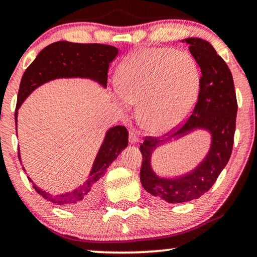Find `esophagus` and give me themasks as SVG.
<instances>
[{"instance_id":"34e87169","label":"esophagus","mask_w":257,"mask_h":257,"mask_svg":"<svg viewBox=\"0 0 257 257\" xmlns=\"http://www.w3.org/2000/svg\"><path fill=\"white\" fill-rule=\"evenodd\" d=\"M139 136H137V134H136V132H134V130H130L129 132V143L130 144H137L139 143Z\"/></svg>"}]
</instances>
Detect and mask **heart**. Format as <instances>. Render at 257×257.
<instances>
[{
	"mask_svg": "<svg viewBox=\"0 0 257 257\" xmlns=\"http://www.w3.org/2000/svg\"><path fill=\"white\" fill-rule=\"evenodd\" d=\"M200 71L194 59L171 48H149L134 52L117 71L118 106L141 102V121L154 135L175 130L198 100Z\"/></svg>",
	"mask_w": 257,
	"mask_h": 257,
	"instance_id": "1",
	"label": "heart"
}]
</instances>
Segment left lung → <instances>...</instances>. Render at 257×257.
Listing matches in <instances>:
<instances>
[{
	"label": "left lung",
	"mask_w": 257,
	"mask_h": 257,
	"mask_svg": "<svg viewBox=\"0 0 257 257\" xmlns=\"http://www.w3.org/2000/svg\"><path fill=\"white\" fill-rule=\"evenodd\" d=\"M190 52L200 67V91L198 102L186 123L165 140L146 139L140 150L143 156L141 183L147 192L158 199L180 204L198 199L215 183L232 155L237 103L233 77L228 66L214 48L201 38H185ZM194 131L210 136L209 150L199 164L178 175H160L152 165L156 149L168 145Z\"/></svg>",
	"instance_id": "obj_1"
}]
</instances>
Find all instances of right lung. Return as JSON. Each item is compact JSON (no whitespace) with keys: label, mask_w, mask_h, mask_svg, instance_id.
<instances>
[{"label":"right lung","mask_w":257,"mask_h":257,"mask_svg":"<svg viewBox=\"0 0 257 257\" xmlns=\"http://www.w3.org/2000/svg\"><path fill=\"white\" fill-rule=\"evenodd\" d=\"M117 55L118 50L111 45L78 44L67 41L52 43L43 49L22 77L15 111L16 135L19 109L32 92L57 79H87L106 88L109 64ZM127 147L128 132L123 125L107 129L87 178L68 192L50 193L37 186L29 176L28 179L36 192L52 204L66 207H88L99 197L101 177ZM19 158L23 171L27 173L22 164L20 148Z\"/></svg>","instance_id":"obj_1"}]
</instances>
